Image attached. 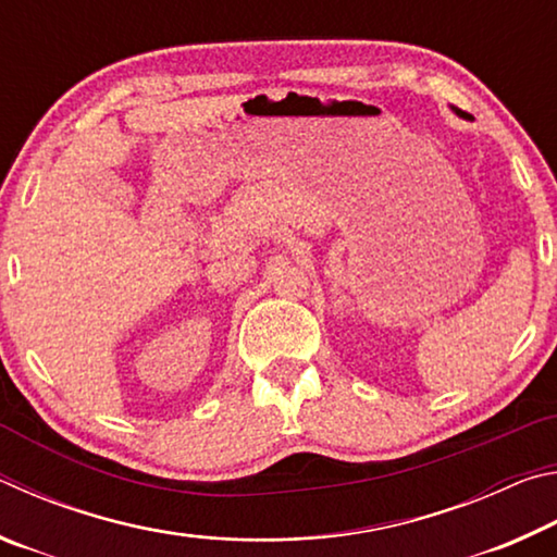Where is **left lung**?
Instances as JSON below:
<instances>
[{
    "mask_svg": "<svg viewBox=\"0 0 557 557\" xmlns=\"http://www.w3.org/2000/svg\"><path fill=\"white\" fill-rule=\"evenodd\" d=\"M455 112H457V115H461V112H459V110H455Z\"/></svg>",
    "mask_w": 557,
    "mask_h": 557,
    "instance_id": "obj_1",
    "label": "left lung"
}]
</instances>
